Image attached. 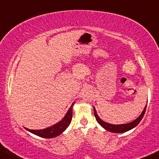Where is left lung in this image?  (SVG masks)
<instances>
[{"label": "left lung", "instance_id": "obj_1", "mask_svg": "<svg viewBox=\"0 0 159 159\" xmlns=\"http://www.w3.org/2000/svg\"><path fill=\"white\" fill-rule=\"evenodd\" d=\"M146 107L147 105H146V107H144V110H143L141 114H140L136 120L130 122V123H124V124H119V125L110 124V123L104 122L103 120H102L101 118L99 117V116H98V113H97L96 109H95L94 107H93V113H94V116H95V118H96L97 121H98V123L101 125L102 127L104 128L105 129L107 130V131L111 132V133H125V132L129 131V130L132 129H133L134 127H136L137 125L140 123V121H141L142 119H143V116H144L145 114V112H146Z\"/></svg>", "mask_w": 159, "mask_h": 159}]
</instances>
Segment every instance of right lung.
<instances>
[{"mask_svg": "<svg viewBox=\"0 0 159 159\" xmlns=\"http://www.w3.org/2000/svg\"><path fill=\"white\" fill-rule=\"evenodd\" d=\"M75 102L70 107V108L67 111L66 114L65 115V116L61 119V120H60L59 122H58L53 126L46 129H30L26 127L25 129L27 131L30 132V133L39 137H43V138L51 139L59 136L68 128V126L71 123V119H72V108Z\"/></svg>", "mask_w": 159, "mask_h": 159, "instance_id": "1", "label": "right lung"}]
</instances>
